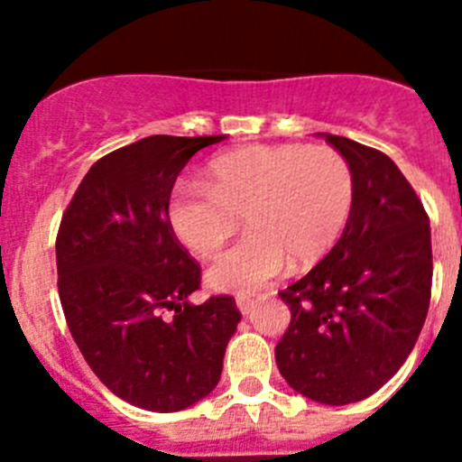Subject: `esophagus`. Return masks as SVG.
Instances as JSON below:
<instances>
[{
	"instance_id": "esophagus-1",
	"label": "esophagus",
	"mask_w": 462,
	"mask_h": 462,
	"mask_svg": "<svg viewBox=\"0 0 462 462\" xmlns=\"http://www.w3.org/2000/svg\"><path fill=\"white\" fill-rule=\"evenodd\" d=\"M253 306H254L253 297H248V295H239V297H236V309H239L244 315H248L250 310H253Z\"/></svg>"
}]
</instances>
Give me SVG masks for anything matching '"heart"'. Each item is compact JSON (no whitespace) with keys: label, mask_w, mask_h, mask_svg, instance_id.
I'll return each instance as SVG.
<instances>
[{"label":"heart","mask_w":462,"mask_h":462,"mask_svg":"<svg viewBox=\"0 0 462 462\" xmlns=\"http://www.w3.org/2000/svg\"><path fill=\"white\" fill-rule=\"evenodd\" d=\"M356 201L346 158L326 144H277L226 153L203 183L183 180L167 201V226L194 257H212L239 227H250L209 265L208 286L257 292L288 259L309 265L333 250Z\"/></svg>","instance_id":"heart-1"}]
</instances>
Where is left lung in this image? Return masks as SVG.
I'll return each mask as SVG.
<instances>
[{"mask_svg": "<svg viewBox=\"0 0 462 462\" xmlns=\"http://www.w3.org/2000/svg\"><path fill=\"white\" fill-rule=\"evenodd\" d=\"M348 161L356 201L346 227L309 274L279 292L291 324L279 374L306 398L351 404L398 374L431 300L430 217L386 153L324 134Z\"/></svg>", "mask_w": 462, "mask_h": 462, "instance_id": "1", "label": "left lung"}]
</instances>
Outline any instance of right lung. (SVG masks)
Segmentation results:
<instances>
[{"label": "right lung", "instance_id": "right-lung-1", "mask_svg": "<svg viewBox=\"0 0 462 462\" xmlns=\"http://www.w3.org/2000/svg\"><path fill=\"white\" fill-rule=\"evenodd\" d=\"M223 136H149L93 162L55 241L64 318L102 384L134 407L171 413L217 386L241 313L227 295L188 297L201 265L167 226L176 176Z\"/></svg>", "mask_w": 462, "mask_h": 462}]
</instances>
